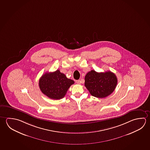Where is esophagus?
Returning <instances> with one entry per match:
<instances>
[{
  "label": "esophagus",
  "instance_id": "obj_1",
  "mask_svg": "<svg viewBox=\"0 0 150 150\" xmlns=\"http://www.w3.org/2000/svg\"><path fill=\"white\" fill-rule=\"evenodd\" d=\"M76 83L77 84H81V81H80V80H76Z\"/></svg>",
  "mask_w": 150,
  "mask_h": 150
}]
</instances>
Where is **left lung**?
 I'll return each mask as SVG.
<instances>
[{
	"label": "left lung",
	"mask_w": 150,
	"mask_h": 150,
	"mask_svg": "<svg viewBox=\"0 0 150 150\" xmlns=\"http://www.w3.org/2000/svg\"><path fill=\"white\" fill-rule=\"evenodd\" d=\"M117 79L110 71L98 73L92 70L85 77V86L92 96L104 98L111 94L115 89Z\"/></svg>",
	"instance_id": "obj_1"
}]
</instances>
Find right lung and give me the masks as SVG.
I'll use <instances>...</instances> for the list:
<instances>
[{"label": "right lung", "instance_id": "1", "mask_svg": "<svg viewBox=\"0 0 150 150\" xmlns=\"http://www.w3.org/2000/svg\"><path fill=\"white\" fill-rule=\"evenodd\" d=\"M74 81L67 79L59 70L46 73L39 81V86L42 93L53 100H59L66 95L69 88Z\"/></svg>", "mask_w": 150, "mask_h": 150}]
</instances>
